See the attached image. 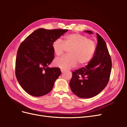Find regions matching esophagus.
<instances>
[{
	"instance_id": "1",
	"label": "esophagus",
	"mask_w": 127,
	"mask_h": 127,
	"mask_svg": "<svg viewBox=\"0 0 127 127\" xmlns=\"http://www.w3.org/2000/svg\"><path fill=\"white\" fill-rule=\"evenodd\" d=\"M61 72H64L65 71V69H61Z\"/></svg>"
}]
</instances>
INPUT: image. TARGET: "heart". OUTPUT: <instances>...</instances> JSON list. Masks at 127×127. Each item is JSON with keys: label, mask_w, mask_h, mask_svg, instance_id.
Returning <instances> with one entry per match:
<instances>
[{"label": "heart", "mask_w": 127, "mask_h": 127, "mask_svg": "<svg viewBox=\"0 0 127 127\" xmlns=\"http://www.w3.org/2000/svg\"><path fill=\"white\" fill-rule=\"evenodd\" d=\"M52 48L57 56H60L68 51V55L54 60L56 67L68 69L75 67L77 63L84 66L92 59L96 50V44L87 36L78 33L68 34L64 37L63 42L59 39L53 42Z\"/></svg>", "instance_id": "1"}]
</instances>
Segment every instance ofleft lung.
Here are the masks:
<instances>
[{
    "mask_svg": "<svg viewBox=\"0 0 127 127\" xmlns=\"http://www.w3.org/2000/svg\"><path fill=\"white\" fill-rule=\"evenodd\" d=\"M86 32L93 34L91 31ZM98 43L95 55L87 66L72 72L71 90L77 96L88 98L101 92L109 81L112 60L105 41L96 34Z\"/></svg>",
    "mask_w": 127,
    "mask_h": 127,
    "instance_id": "1",
    "label": "left lung"
}]
</instances>
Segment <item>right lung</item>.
<instances>
[{"label":"right lung","instance_id":"right-lung-1","mask_svg":"<svg viewBox=\"0 0 127 127\" xmlns=\"http://www.w3.org/2000/svg\"><path fill=\"white\" fill-rule=\"evenodd\" d=\"M67 31L39 29L20 44L15 63V75L21 86L29 94L39 97L52 90L61 72L58 67H48L55 58L52 44Z\"/></svg>","mask_w":127,"mask_h":127}]
</instances>
